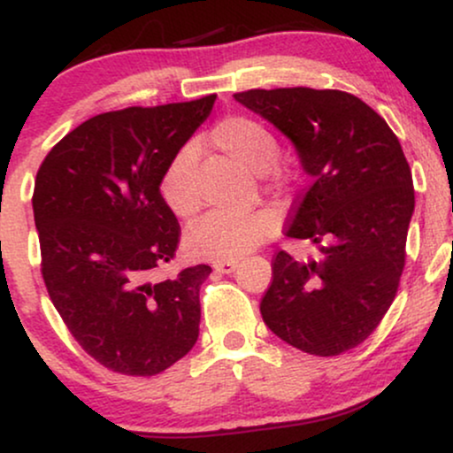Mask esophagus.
Wrapping results in <instances>:
<instances>
[{
    "mask_svg": "<svg viewBox=\"0 0 453 453\" xmlns=\"http://www.w3.org/2000/svg\"><path fill=\"white\" fill-rule=\"evenodd\" d=\"M236 259H223V262H212V268H215V273L230 274L234 273V268H236Z\"/></svg>",
    "mask_w": 453,
    "mask_h": 453,
    "instance_id": "obj_1",
    "label": "esophagus"
}]
</instances>
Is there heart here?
I'll return each mask as SVG.
<instances>
[{
    "label": "heart",
    "instance_id": "heart-1",
    "mask_svg": "<svg viewBox=\"0 0 453 453\" xmlns=\"http://www.w3.org/2000/svg\"><path fill=\"white\" fill-rule=\"evenodd\" d=\"M211 140L217 149L230 155L244 168L259 173L273 191H283L289 185V173L279 164V142L274 134L251 117H226L211 129ZM197 147L187 142L170 157L159 179V194L165 206L180 219H189L200 209V194L196 187ZM277 217L273 211L257 209L227 215L211 212L189 227L185 247L196 259H238L257 249L273 234Z\"/></svg>",
    "mask_w": 453,
    "mask_h": 453
}]
</instances>
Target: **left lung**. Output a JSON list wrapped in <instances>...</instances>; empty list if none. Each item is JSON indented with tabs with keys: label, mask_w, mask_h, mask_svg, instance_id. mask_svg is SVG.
<instances>
[{
	"label": "left lung",
	"mask_w": 453,
	"mask_h": 453,
	"mask_svg": "<svg viewBox=\"0 0 453 453\" xmlns=\"http://www.w3.org/2000/svg\"><path fill=\"white\" fill-rule=\"evenodd\" d=\"M234 97L292 140L313 176L285 234L319 244L321 259L273 257L264 321L311 356L349 351L381 324L398 292L415 206L403 147L386 119L347 91L285 87Z\"/></svg>",
	"instance_id": "8db88e82"
}]
</instances>
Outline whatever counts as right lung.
Listing matches in <instances>:
<instances>
[{
  "mask_svg": "<svg viewBox=\"0 0 453 453\" xmlns=\"http://www.w3.org/2000/svg\"><path fill=\"white\" fill-rule=\"evenodd\" d=\"M215 97L97 114L61 138L35 174L44 285L78 345L112 372H164L200 334L211 266L155 280L180 241L159 179Z\"/></svg>",
  "mask_w": 453,
  "mask_h": 453,
  "instance_id": "obj_1",
  "label": "right lung"
}]
</instances>
